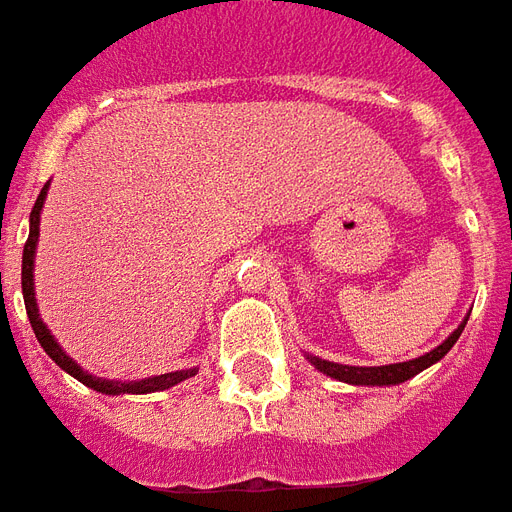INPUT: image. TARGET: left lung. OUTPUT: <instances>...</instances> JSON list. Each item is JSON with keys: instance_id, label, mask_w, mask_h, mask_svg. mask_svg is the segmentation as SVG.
I'll use <instances>...</instances> for the list:
<instances>
[{"instance_id": "obj_1", "label": "left lung", "mask_w": 512, "mask_h": 512, "mask_svg": "<svg viewBox=\"0 0 512 512\" xmlns=\"http://www.w3.org/2000/svg\"><path fill=\"white\" fill-rule=\"evenodd\" d=\"M466 327V319L458 327H455L453 333L447 335L445 343H439L436 349H431L423 357H414V360H406V363H393V365H374V368H363V365H341V363H330V360H322V357H313V354H305L308 357V363L316 368V371H322V374L333 376L338 382L346 384H365V387H387V384H401L406 379H412L420 371H425L428 365L439 363L442 357H445L450 349H453V343L461 338Z\"/></svg>"}]
</instances>
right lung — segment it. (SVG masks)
<instances>
[{"instance_id": "add662e5", "label": "right lung", "mask_w": 512, "mask_h": 512, "mask_svg": "<svg viewBox=\"0 0 512 512\" xmlns=\"http://www.w3.org/2000/svg\"><path fill=\"white\" fill-rule=\"evenodd\" d=\"M48 193V182L40 190V196H37L35 207H32V215H29V240L24 245V259H21V292H24V305H26V316H29V324H32V330H35V338L40 341V346L46 349V354L54 360V363L67 371V374L78 379L81 384H87L92 390H98V393L106 395H141V393H158V390H169L174 384L185 382L190 376H196L199 368H188V371H171V374H160V376H149V379H138V382H114V379H100V376L87 374L81 365L73 360V357H67L65 349L54 341V335L48 330L43 319H40V313H37V300H35V248H37V237H40V210H43V201H46Z\"/></svg>"}]
</instances>
